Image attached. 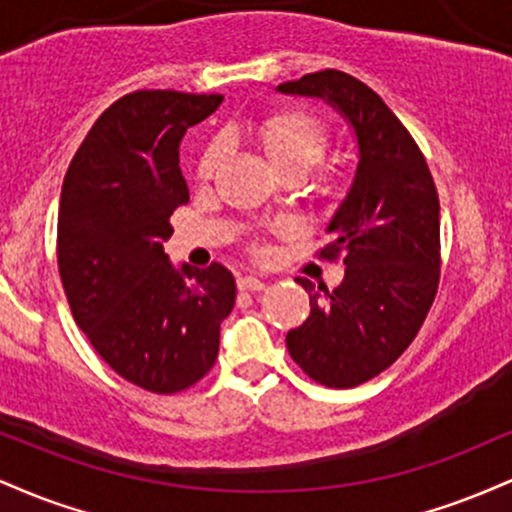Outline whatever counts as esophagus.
<instances>
[{"instance_id": "esophagus-1", "label": "esophagus", "mask_w": 512, "mask_h": 512, "mask_svg": "<svg viewBox=\"0 0 512 512\" xmlns=\"http://www.w3.org/2000/svg\"><path fill=\"white\" fill-rule=\"evenodd\" d=\"M264 286H267V284H264L262 279H257V276H252V274L240 276V279H238V289L240 291H262Z\"/></svg>"}]
</instances>
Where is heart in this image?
I'll use <instances>...</instances> for the list:
<instances>
[{
	"mask_svg": "<svg viewBox=\"0 0 512 512\" xmlns=\"http://www.w3.org/2000/svg\"><path fill=\"white\" fill-rule=\"evenodd\" d=\"M248 134L267 151L276 168L284 173L289 168L310 170L325 154L330 132L313 115L303 110H279L264 117L262 122L248 127ZM223 161V144L214 139L202 151L197 163V175L202 180H211Z\"/></svg>",
	"mask_w": 512,
	"mask_h": 512,
	"instance_id": "heart-1",
	"label": "heart"
}]
</instances>
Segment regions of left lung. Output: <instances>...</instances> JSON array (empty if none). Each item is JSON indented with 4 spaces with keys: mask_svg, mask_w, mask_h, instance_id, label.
Returning a JSON list of instances; mask_svg holds the SVG:
<instances>
[{
    "mask_svg": "<svg viewBox=\"0 0 512 512\" xmlns=\"http://www.w3.org/2000/svg\"><path fill=\"white\" fill-rule=\"evenodd\" d=\"M276 91L322 98L356 132L358 166L334 211L320 257L344 260L334 291L305 276L310 315L286 334L308 378L356 387L390 368L424 325L440 279V202L431 170L407 127L356 76L325 69Z\"/></svg>",
    "mask_w": 512,
    "mask_h": 512,
    "instance_id": "left-lung-1",
    "label": "left lung"
}]
</instances>
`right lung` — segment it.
<instances>
[{
  "mask_svg": "<svg viewBox=\"0 0 512 512\" xmlns=\"http://www.w3.org/2000/svg\"><path fill=\"white\" fill-rule=\"evenodd\" d=\"M219 93L134 91L98 117L64 175L57 264L76 325L117 375L156 395L192 387L219 356L236 279L219 262L175 269L170 214L190 202L187 127Z\"/></svg>",
  "mask_w": 512,
  "mask_h": 512,
  "instance_id": "1",
  "label": "right lung"
}]
</instances>
